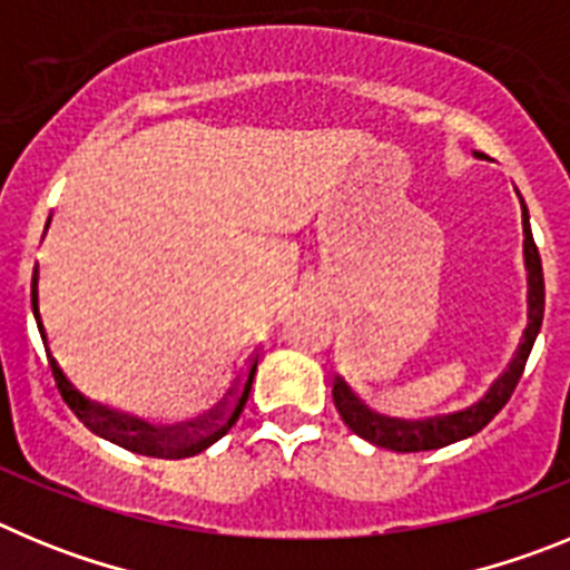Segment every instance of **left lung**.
Returning <instances> with one entry per match:
<instances>
[{
	"label": "left lung",
	"instance_id": "1",
	"mask_svg": "<svg viewBox=\"0 0 570 570\" xmlns=\"http://www.w3.org/2000/svg\"><path fill=\"white\" fill-rule=\"evenodd\" d=\"M473 156H482L480 150H473ZM522 256H525L528 271V325L522 331V340L513 351L511 362L497 380L491 382L485 394L473 405L454 411V414H440L431 420H394V416H382L365 405L360 396L345 385V380L336 376L334 382V405L340 411L342 422H345L356 436L367 440L371 445L387 448L396 454H411V451H434V448H445L451 442L468 440V436L480 434L482 428L500 414L505 402L511 400L513 387L520 382L522 371H525L528 354H531L537 334L542 328V314H546V279H542V259L540 250L533 245L531 219H528V208L522 203Z\"/></svg>",
	"mask_w": 570,
	"mask_h": 570
}]
</instances>
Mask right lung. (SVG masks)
Here are the masks:
<instances>
[{"instance_id": "obj_1", "label": "right lung", "mask_w": 570, "mask_h": 570, "mask_svg": "<svg viewBox=\"0 0 570 570\" xmlns=\"http://www.w3.org/2000/svg\"><path fill=\"white\" fill-rule=\"evenodd\" d=\"M37 288H39V279H37V274H33V285H30V305H33L37 328H39V334H42L45 351H48L50 371H53V380H57L59 394H62V400L68 402L70 411H73V414H77L79 420H82L85 425L94 431V434L102 436V440H108V442H114V445L125 448V451H134V454L156 456V460H185V456L203 454L205 448L214 445L216 440H223L230 428L236 425V420H239V414H242V407H245V402H248L250 385H254L256 362H254V367H250V374H248V380H245V385H242L239 396H236L234 407H230V414H225L223 420L214 422V425H208V422L199 428L190 425L194 431H188V428H179V431H156V428L148 425V422L134 420V416L119 414V411H110V407L85 400L77 387L70 385L68 376L62 374L59 362L50 356L48 334H45L42 316H39V291Z\"/></svg>"}]
</instances>
